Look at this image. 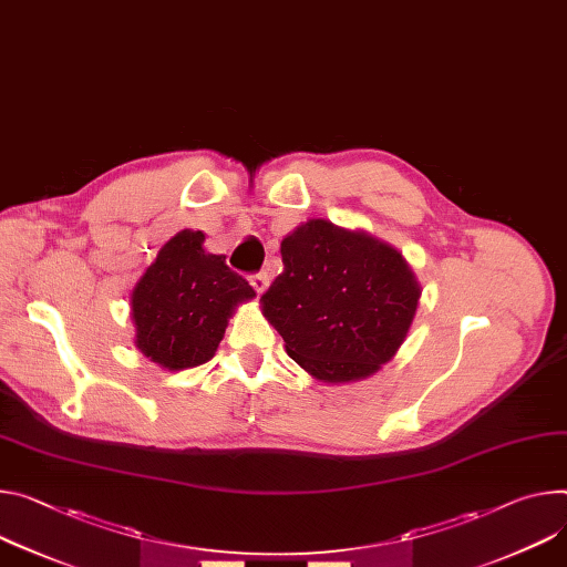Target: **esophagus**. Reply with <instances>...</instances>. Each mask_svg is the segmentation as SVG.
I'll use <instances>...</instances> for the list:
<instances>
[{
  "instance_id": "obj_1",
  "label": "esophagus",
  "mask_w": 567,
  "mask_h": 567,
  "mask_svg": "<svg viewBox=\"0 0 567 567\" xmlns=\"http://www.w3.org/2000/svg\"><path fill=\"white\" fill-rule=\"evenodd\" d=\"M250 285H252V289L257 293H265L267 287H269V276L265 271L262 274H255V276H250Z\"/></svg>"
}]
</instances>
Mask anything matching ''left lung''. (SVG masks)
Masks as SVG:
<instances>
[{
    "label": "left lung",
    "instance_id": "8db88e82",
    "mask_svg": "<svg viewBox=\"0 0 567 567\" xmlns=\"http://www.w3.org/2000/svg\"><path fill=\"white\" fill-rule=\"evenodd\" d=\"M282 274L260 298L293 362L328 384L371 378L414 323L421 282L398 248L326 219L280 244Z\"/></svg>",
    "mask_w": 567,
    "mask_h": 567
}]
</instances>
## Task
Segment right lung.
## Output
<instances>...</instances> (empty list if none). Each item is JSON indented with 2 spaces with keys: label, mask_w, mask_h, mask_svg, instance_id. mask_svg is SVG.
Wrapping results in <instances>:
<instances>
[{
  "label": "right lung",
  "mask_w": 567,
  "mask_h": 567,
  "mask_svg": "<svg viewBox=\"0 0 567 567\" xmlns=\"http://www.w3.org/2000/svg\"><path fill=\"white\" fill-rule=\"evenodd\" d=\"M200 230L176 233L131 293L135 346L165 371H183L215 357L228 319L252 287L226 265V255L203 248Z\"/></svg>",
  "instance_id": "right-lung-1"
}]
</instances>
